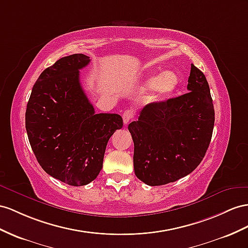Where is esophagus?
<instances>
[{"instance_id":"1","label":"esophagus","mask_w":248,"mask_h":248,"mask_svg":"<svg viewBox=\"0 0 248 248\" xmlns=\"http://www.w3.org/2000/svg\"><path fill=\"white\" fill-rule=\"evenodd\" d=\"M134 117V113H133L132 110H125L123 113V120L124 124H128L130 123V120H132V118Z\"/></svg>"}]
</instances>
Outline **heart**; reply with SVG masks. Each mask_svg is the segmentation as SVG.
<instances>
[{
	"instance_id": "obj_1",
	"label": "heart",
	"mask_w": 248,
	"mask_h": 248,
	"mask_svg": "<svg viewBox=\"0 0 248 248\" xmlns=\"http://www.w3.org/2000/svg\"><path fill=\"white\" fill-rule=\"evenodd\" d=\"M179 78L172 71H164L160 74L149 75L143 80V89L153 88V94L149 97V101H157L168 96L178 86Z\"/></svg>"
}]
</instances>
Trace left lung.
Here are the masks:
<instances>
[{
	"label": "left lung",
	"instance_id": "8db88e82",
	"mask_svg": "<svg viewBox=\"0 0 248 248\" xmlns=\"http://www.w3.org/2000/svg\"><path fill=\"white\" fill-rule=\"evenodd\" d=\"M181 96L145 106L128 129L134 141L135 175L151 186L190 174L211 142L215 110L205 75L193 63Z\"/></svg>",
	"mask_w": 248,
	"mask_h": 248
}]
</instances>
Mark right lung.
<instances>
[{
  "label": "right lung",
  "mask_w": 248,
  "mask_h": 248,
  "mask_svg": "<svg viewBox=\"0 0 248 248\" xmlns=\"http://www.w3.org/2000/svg\"><path fill=\"white\" fill-rule=\"evenodd\" d=\"M89 62V56L78 53L44 70L25 115L31 149L42 169L73 186L96 178L108 141L124 125L118 114H95L79 81V70Z\"/></svg>",
  "instance_id": "add662e5"
}]
</instances>
